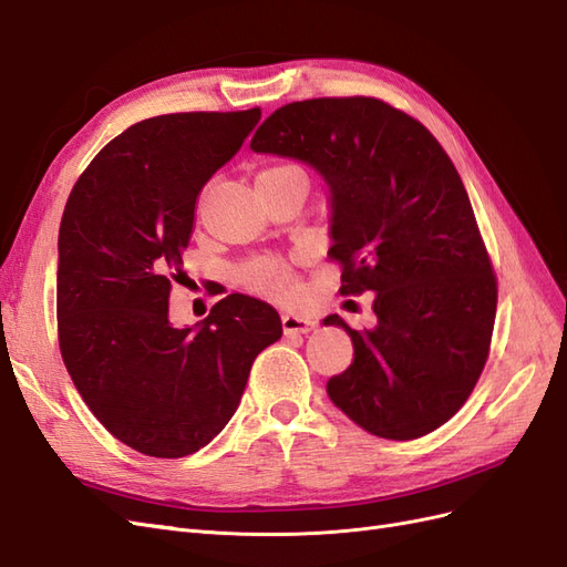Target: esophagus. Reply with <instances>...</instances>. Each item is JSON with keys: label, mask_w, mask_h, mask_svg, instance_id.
Segmentation results:
<instances>
[{"label": "esophagus", "mask_w": 567, "mask_h": 567, "mask_svg": "<svg viewBox=\"0 0 567 567\" xmlns=\"http://www.w3.org/2000/svg\"><path fill=\"white\" fill-rule=\"evenodd\" d=\"M281 326H284L286 336H305L315 329L317 321L310 317H302V315H284Z\"/></svg>", "instance_id": "34e87169"}]
</instances>
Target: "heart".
I'll use <instances>...</instances> for the list:
<instances>
[{
    "label": "heart",
    "instance_id": "b5f03b06",
    "mask_svg": "<svg viewBox=\"0 0 567 567\" xmlns=\"http://www.w3.org/2000/svg\"><path fill=\"white\" fill-rule=\"evenodd\" d=\"M286 175H300L305 177L302 169L298 165H274L267 167L260 177H286ZM238 279L246 284L250 290H257V293L274 296V298H286L290 293V269L284 260H277V257H260V260H252L241 267L238 271Z\"/></svg>",
    "mask_w": 567,
    "mask_h": 567
}]
</instances>
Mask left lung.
Returning a JSON list of instances; mask_svg holds the SVG:
<instances>
[{"mask_svg":"<svg viewBox=\"0 0 567 567\" xmlns=\"http://www.w3.org/2000/svg\"><path fill=\"white\" fill-rule=\"evenodd\" d=\"M255 153L310 165L329 192L340 293H373V329L326 383L367 433L414 440L447 423L487 362L496 281L463 182L419 120L379 99H310L274 111Z\"/></svg>","mask_w":567,"mask_h":567,"instance_id":"obj_1","label":"left lung"}]
</instances>
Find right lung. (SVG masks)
<instances>
[{"mask_svg": "<svg viewBox=\"0 0 567 567\" xmlns=\"http://www.w3.org/2000/svg\"><path fill=\"white\" fill-rule=\"evenodd\" d=\"M260 115L255 106L142 120L96 153L65 203L63 364L106 431L146 456L182 458L217 437L255 357L284 333L279 312L244 293L221 298L196 326L169 321L196 200Z\"/></svg>", "mask_w": 567, "mask_h": 567, "instance_id": "obj_1", "label": "right lung"}]
</instances>
